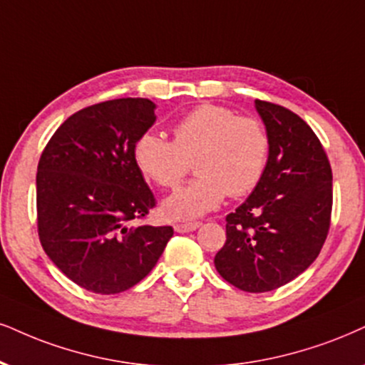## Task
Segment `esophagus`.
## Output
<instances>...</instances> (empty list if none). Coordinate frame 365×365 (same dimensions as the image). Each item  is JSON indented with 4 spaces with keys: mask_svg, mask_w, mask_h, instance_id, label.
I'll list each match as a JSON object with an SVG mask.
<instances>
[{
    "mask_svg": "<svg viewBox=\"0 0 365 365\" xmlns=\"http://www.w3.org/2000/svg\"><path fill=\"white\" fill-rule=\"evenodd\" d=\"M201 223L200 222H191V223H175L174 225V230L179 232V233H187V232H192L196 230V228H200Z\"/></svg>",
    "mask_w": 365,
    "mask_h": 365,
    "instance_id": "esophagus-1",
    "label": "esophagus"
}]
</instances>
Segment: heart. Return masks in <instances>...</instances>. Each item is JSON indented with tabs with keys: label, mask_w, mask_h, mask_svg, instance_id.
I'll return each instance as SVG.
<instances>
[{
	"label": "heart",
	"mask_w": 365,
	"mask_h": 365,
	"mask_svg": "<svg viewBox=\"0 0 365 365\" xmlns=\"http://www.w3.org/2000/svg\"><path fill=\"white\" fill-rule=\"evenodd\" d=\"M271 138L254 116L230 108L201 105L175 121L173 142L145 132L133 147L138 170L162 190H175L195 160L196 179L162 205L169 218L190 220L218 208L230 195H249L267 169Z\"/></svg>",
	"instance_id": "1"
}]
</instances>
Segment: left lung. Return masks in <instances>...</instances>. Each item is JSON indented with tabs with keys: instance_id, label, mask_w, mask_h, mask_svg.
Segmentation results:
<instances>
[{
	"instance_id": "obj_1",
	"label": "left lung",
	"mask_w": 365,
	"mask_h": 365,
	"mask_svg": "<svg viewBox=\"0 0 365 365\" xmlns=\"http://www.w3.org/2000/svg\"><path fill=\"white\" fill-rule=\"evenodd\" d=\"M269 138L262 181L227 215V242L215 255L225 281L247 292L287 284L314 262L330 230L331 168L322 142L284 106L255 100Z\"/></svg>"
}]
</instances>
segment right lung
Here are the masks:
<instances>
[{
    "instance_id": "add662e5",
    "label": "right lung",
    "mask_w": 365,
    "mask_h": 365,
    "mask_svg": "<svg viewBox=\"0 0 365 365\" xmlns=\"http://www.w3.org/2000/svg\"><path fill=\"white\" fill-rule=\"evenodd\" d=\"M147 98H120L69 116L37 168L38 238L71 281L116 294L154 269L173 227H132L155 206L133 160L138 137L155 121Z\"/></svg>"
}]
</instances>
